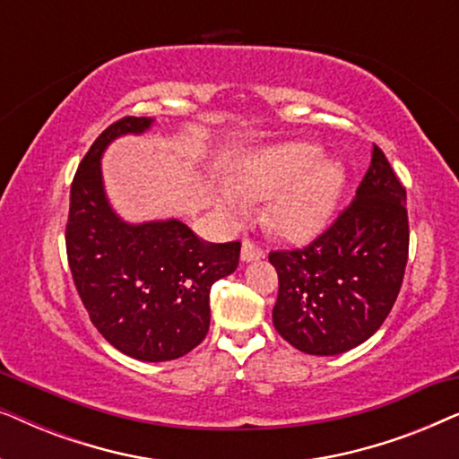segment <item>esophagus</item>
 <instances>
[{"label": "esophagus", "instance_id": "34e87169", "mask_svg": "<svg viewBox=\"0 0 459 459\" xmlns=\"http://www.w3.org/2000/svg\"><path fill=\"white\" fill-rule=\"evenodd\" d=\"M265 256V253L259 247H255V244H250L248 240L242 242V250H240V259L242 263H250V261H259Z\"/></svg>", "mask_w": 459, "mask_h": 459}]
</instances>
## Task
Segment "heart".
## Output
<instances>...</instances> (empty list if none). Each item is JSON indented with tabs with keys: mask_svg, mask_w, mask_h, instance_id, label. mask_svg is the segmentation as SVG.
I'll return each mask as SVG.
<instances>
[{
	"mask_svg": "<svg viewBox=\"0 0 459 459\" xmlns=\"http://www.w3.org/2000/svg\"><path fill=\"white\" fill-rule=\"evenodd\" d=\"M344 186V169L322 156L313 142H284L256 150L217 192L223 212L240 211L242 200L265 198V223L286 238H303L330 217Z\"/></svg>",
	"mask_w": 459,
	"mask_h": 459,
	"instance_id": "obj_1",
	"label": "heart"
}]
</instances>
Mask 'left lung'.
Returning a JSON list of instances; mask_svg holds the SVG:
<instances>
[{"label":"left lung","mask_w":459,"mask_h":459,"mask_svg":"<svg viewBox=\"0 0 459 459\" xmlns=\"http://www.w3.org/2000/svg\"><path fill=\"white\" fill-rule=\"evenodd\" d=\"M407 247L405 187L374 146L347 211L309 247L269 255L280 278L273 307L278 334L309 355L359 347L397 300Z\"/></svg>","instance_id":"1"}]
</instances>
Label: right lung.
Returning <instances> with one entry per match:
<instances>
[{"label":"right lung","instance_id":"1","mask_svg":"<svg viewBox=\"0 0 459 459\" xmlns=\"http://www.w3.org/2000/svg\"><path fill=\"white\" fill-rule=\"evenodd\" d=\"M152 117L110 125L81 160L71 186L66 255L79 297L112 347L140 361H171L204 341L211 286L234 273L240 242H204L179 219L127 221L106 194L102 156Z\"/></svg>","mask_w":459,"mask_h":459}]
</instances>
